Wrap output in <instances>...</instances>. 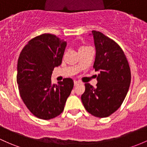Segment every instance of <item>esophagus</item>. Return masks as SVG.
Here are the masks:
<instances>
[{
  "instance_id": "esophagus-1",
  "label": "esophagus",
  "mask_w": 147,
  "mask_h": 147,
  "mask_svg": "<svg viewBox=\"0 0 147 147\" xmlns=\"http://www.w3.org/2000/svg\"><path fill=\"white\" fill-rule=\"evenodd\" d=\"M78 83H79V82L76 81V80H74V86H77V85H78Z\"/></svg>"
}]
</instances>
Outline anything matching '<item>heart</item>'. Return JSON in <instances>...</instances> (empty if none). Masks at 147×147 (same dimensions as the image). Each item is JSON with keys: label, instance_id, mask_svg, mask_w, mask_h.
Masks as SVG:
<instances>
[{"label": "heart", "instance_id": "heart-1", "mask_svg": "<svg viewBox=\"0 0 147 147\" xmlns=\"http://www.w3.org/2000/svg\"><path fill=\"white\" fill-rule=\"evenodd\" d=\"M88 48H90L88 46H86V45H81V46H80L79 49H78V51H82V50H86V49H88Z\"/></svg>", "mask_w": 147, "mask_h": 147}]
</instances>
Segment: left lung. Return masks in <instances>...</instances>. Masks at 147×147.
<instances>
[{
  "mask_svg": "<svg viewBox=\"0 0 147 147\" xmlns=\"http://www.w3.org/2000/svg\"><path fill=\"white\" fill-rule=\"evenodd\" d=\"M91 35V34H90ZM96 55L93 68L98 71L97 87L86 83L81 101L87 111L105 118L121 107L131 81L128 61L121 47L97 31H92Z\"/></svg>",
  "mask_w": 147,
  "mask_h": 147,
  "instance_id": "8db88e82",
  "label": "left lung"
}]
</instances>
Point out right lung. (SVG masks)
<instances>
[{
	"label": "right lung",
	"mask_w": 147,
	"mask_h": 147,
	"mask_svg": "<svg viewBox=\"0 0 147 147\" xmlns=\"http://www.w3.org/2000/svg\"><path fill=\"white\" fill-rule=\"evenodd\" d=\"M67 42L44 34L34 38L22 50L17 61V82L20 96L37 118L49 120L59 116L74 88L71 78L52 84L55 67L61 64Z\"/></svg>",
	"instance_id": "obj_1"
}]
</instances>
